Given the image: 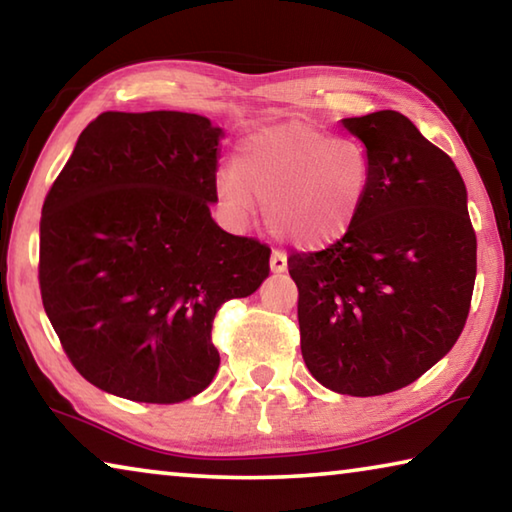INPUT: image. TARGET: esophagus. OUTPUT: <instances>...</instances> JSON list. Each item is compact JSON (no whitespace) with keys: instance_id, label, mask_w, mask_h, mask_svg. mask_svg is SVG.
Segmentation results:
<instances>
[{"instance_id":"esophagus-1","label":"esophagus","mask_w":512,"mask_h":512,"mask_svg":"<svg viewBox=\"0 0 512 512\" xmlns=\"http://www.w3.org/2000/svg\"><path fill=\"white\" fill-rule=\"evenodd\" d=\"M271 271L273 273H284L287 271V253L280 248H275L271 253Z\"/></svg>"}]
</instances>
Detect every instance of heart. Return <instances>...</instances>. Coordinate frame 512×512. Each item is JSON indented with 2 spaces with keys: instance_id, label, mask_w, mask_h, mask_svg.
Instances as JSON below:
<instances>
[{
  "instance_id": "1",
  "label": "heart",
  "mask_w": 512,
  "mask_h": 512,
  "mask_svg": "<svg viewBox=\"0 0 512 512\" xmlns=\"http://www.w3.org/2000/svg\"><path fill=\"white\" fill-rule=\"evenodd\" d=\"M370 189V158L359 142L305 121L250 135L235 169L216 176V194L235 216L266 207L268 228L298 246H323L357 221Z\"/></svg>"
}]
</instances>
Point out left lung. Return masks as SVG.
Returning <instances> with one entry per match:
<instances>
[{
  "instance_id": "8db88e82",
  "label": "left lung",
  "mask_w": 512,
  "mask_h": 512,
  "mask_svg": "<svg viewBox=\"0 0 512 512\" xmlns=\"http://www.w3.org/2000/svg\"><path fill=\"white\" fill-rule=\"evenodd\" d=\"M366 144L357 221L318 253H291L300 348L329 391L372 397L422 377L461 336L476 235L456 164L395 110L343 119Z\"/></svg>"
}]
</instances>
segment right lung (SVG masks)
<instances>
[{"label":"right lung","instance_id":"right-lung-1","mask_svg":"<svg viewBox=\"0 0 512 512\" xmlns=\"http://www.w3.org/2000/svg\"><path fill=\"white\" fill-rule=\"evenodd\" d=\"M221 135L192 112H103L49 189L42 305L101 391L149 404L205 391L221 361L216 311L271 271V248L212 221Z\"/></svg>","mask_w":512,"mask_h":512}]
</instances>
